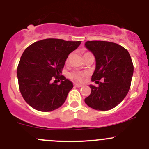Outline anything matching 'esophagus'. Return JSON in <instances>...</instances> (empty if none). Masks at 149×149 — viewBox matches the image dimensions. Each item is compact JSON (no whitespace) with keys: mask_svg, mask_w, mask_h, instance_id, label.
Segmentation results:
<instances>
[{"mask_svg":"<svg viewBox=\"0 0 149 149\" xmlns=\"http://www.w3.org/2000/svg\"><path fill=\"white\" fill-rule=\"evenodd\" d=\"M74 86L77 88H80V87L83 86V85H81V84H74Z\"/></svg>","mask_w":149,"mask_h":149,"instance_id":"obj_1","label":"esophagus"}]
</instances>
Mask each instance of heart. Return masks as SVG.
Wrapping results in <instances>:
<instances>
[{"mask_svg": "<svg viewBox=\"0 0 149 149\" xmlns=\"http://www.w3.org/2000/svg\"><path fill=\"white\" fill-rule=\"evenodd\" d=\"M85 73L81 71H73L70 74V78L75 81H81L84 79Z\"/></svg>", "mask_w": 149, "mask_h": 149, "instance_id": "b5f03b06", "label": "heart"}]
</instances>
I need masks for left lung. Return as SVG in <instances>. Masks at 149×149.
<instances>
[{"instance_id":"left-lung-1","label":"left lung","mask_w":149,"mask_h":149,"mask_svg":"<svg viewBox=\"0 0 149 149\" xmlns=\"http://www.w3.org/2000/svg\"><path fill=\"white\" fill-rule=\"evenodd\" d=\"M85 46L95 57L92 81L98 84V87L89 85L91 93L85 103L95 110H110L123 101L129 91L134 73L131 56L126 48L111 42L87 41ZM101 79L102 82H99Z\"/></svg>"}]
</instances>
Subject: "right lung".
<instances>
[{
	"label": "right lung",
	"mask_w": 149,
	"mask_h": 149,
	"mask_svg": "<svg viewBox=\"0 0 149 149\" xmlns=\"http://www.w3.org/2000/svg\"><path fill=\"white\" fill-rule=\"evenodd\" d=\"M81 41H65L48 38L29 46L22 54L17 77L22 96L26 103L39 111L58 109L73 88V83L61 75L65 62ZM54 79L62 80L58 85Z\"/></svg>",
	"instance_id": "add662e5"
}]
</instances>
